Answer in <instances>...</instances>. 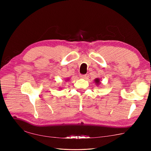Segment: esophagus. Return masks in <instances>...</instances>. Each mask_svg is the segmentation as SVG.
<instances>
[{"label": "esophagus", "instance_id": "1", "mask_svg": "<svg viewBox=\"0 0 151 151\" xmlns=\"http://www.w3.org/2000/svg\"><path fill=\"white\" fill-rule=\"evenodd\" d=\"M80 77L81 78H83V79H85L86 77H87V75L86 74H84V75H83V74H80Z\"/></svg>", "mask_w": 151, "mask_h": 151}]
</instances>
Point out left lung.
I'll return each mask as SVG.
<instances>
[{"instance_id":"8db88e82","label":"left lung","mask_w":151,"mask_h":151,"mask_svg":"<svg viewBox=\"0 0 151 151\" xmlns=\"http://www.w3.org/2000/svg\"><path fill=\"white\" fill-rule=\"evenodd\" d=\"M94 83L96 84V85H98L100 84V79L99 78H96L94 79Z\"/></svg>"}]
</instances>
